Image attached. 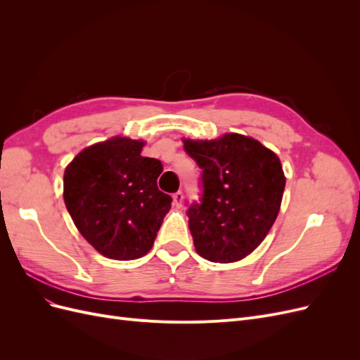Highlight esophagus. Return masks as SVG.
Returning <instances> with one entry per match:
<instances>
[{
	"instance_id": "esophagus-1",
	"label": "esophagus",
	"mask_w": 360,
	"mask_h": 360,
	"mask_svg": "<svg viewBox=\"0 0 360 360\" xmlns=\"http://www.w3.org/2000/svg\"><path fill=\"white\" fill-rule=\"evenodd\" d=\"M172 202L176 207H181L183 205V192L179 191L176 193H172Z\"/></svg>"
}]
</instances>
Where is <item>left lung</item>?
<instances>
[{
  "label": "left lung",
  "mask_w": 360,
  "mask_h": 360,
  "mask_svg": "<svg viewBox=\"0 0 360 360\" xmlns=\"http://www.w3.org/2000/svg\"><path fill=\"white\" fill-rule=\"evenodd\" d=\"M183 144L202 169L201 200L186 212L195 249L212 263L245 258L264 240L279 213L285 188L279 158L238 134Z\"/></svg>",
  "instance_id": "1"
}]
</instances>
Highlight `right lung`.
Masks as SVG:
<instances>
[{
    "label": "right lung",
    "mask_w": 360,
    "mask_h": 360,
    "mask_svg": "<svg viewBox=\"0 0 360 360\" xmlns=\"http://www.w3.org/2000/svg\"><path fill=\"white\" fill-rule=\"evenodd\" d=\"M143 141L114 136L86 147L64 171V202L84 238L112 259H135L155 243L172 198L158 188L162 163Z\"/></svg>",
    "instance_id": "add662e5"
}]
</instances>
